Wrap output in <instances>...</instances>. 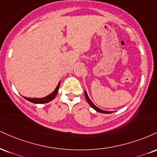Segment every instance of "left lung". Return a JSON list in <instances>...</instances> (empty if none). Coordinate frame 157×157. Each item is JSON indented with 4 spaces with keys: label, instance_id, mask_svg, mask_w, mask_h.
<instances>
[{
    "label": "left lung",
    "instance_id": "8db88e82",
    "mask_svg": "<svg viewBox=\"0 0 157 157\" xmlns=\"http://www.w3.org/2000/svg\"><path fill=\"white\" fill-rule=\"evenodd\" d=\"M85 97H86V99L87 100V101H88V103L89 104L90 106L92 108H94V109H95L96 111H97V112L101 113H105V114H107V113H113V111H105V110H103V109L99 108V107H97L95 105H94L93 102H92L91 100L89 99V97H88V94H87V92L86 91V90H85Z\"/></svg>",
    "mask_w": 157,
    "mask_h": 157
}]
</instances>
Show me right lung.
Listing matches in <instances>:
<instances>
[{"label": "right lung", "instance_id": "obj_1", "mask_svg": "<svg viewBox=\"0 0 157 157\" xmlns=\"http://www.w3.org/2000/svg\"><path fill=\"white\" fill-rule=\"evenodd\" d=\"M60 83V82H59V83H58L57 87L56 88V89L54 90V91L52 92V93H51L50 94H49V95L47 96V97H43V98H28V97H23L24 99H25L26 100H28V101H31V102L34 103V104L48 103L49 101H52V99H54V98L56 97V95H57L58 92V89H59Z\"/></svg>", "mask_w": 157, "mask_h": 157}]
</instances>
